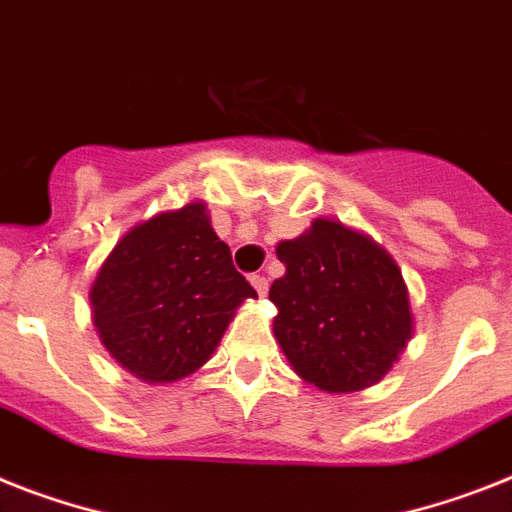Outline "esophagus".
Segmentation results:
<instances>
[{"instance_id":"1","label":"esophagus","mask_w":512,"mask_h":512,"mask_svg":"<svg viewBox=\"0 0 512 512\" xmlns=\"http://www.w3.org/2000/svg\"><path fill=\"white\" fill-rule=\"evenodd\" d=\"M251 285H253V290H256V293L261 295V298H264L266 290H269V280H266L264 274H253Z\"/></svg>"}]
</instances>
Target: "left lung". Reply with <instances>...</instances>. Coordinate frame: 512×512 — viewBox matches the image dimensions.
Instances as JSON below:
<instances>
[{
    "label": "left lung",
    "instance_id": "8db88e82",
    "mask_svg": "<svg viewBox=\"0 0 512 512\" xmlns=\"http://www.w3.org/2000/svg\"><path fill=\"white\" fill-rule=\"evenodd\" d=\"M285 274L269 287L274 337L301 379L324 392H358L392 369L413 335L408 287L369 235L314 219L280 240Z\"/></svg>",
    "mask_w": 512,
    "mask_h": 512
}]
</instances>
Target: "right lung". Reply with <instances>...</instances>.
Returning <instances> with one entry per match:
<instances>
[{"mask_svg": "<svg viewBox=\"0 0 512 512\" xmlns=\"http://www.w3.org/2000/svg\"><path fill=\"white\" fill-rule=\"evenodd\" d=\"M88 295L114 361L143 382L167 384L209 361L256 290L232 266L230 248L196 201L125 232Z\"/></svg>", "mask_w": 512, "mask_h": 512, "instance_id": "1", "label": "right lung"}]
</instances>
